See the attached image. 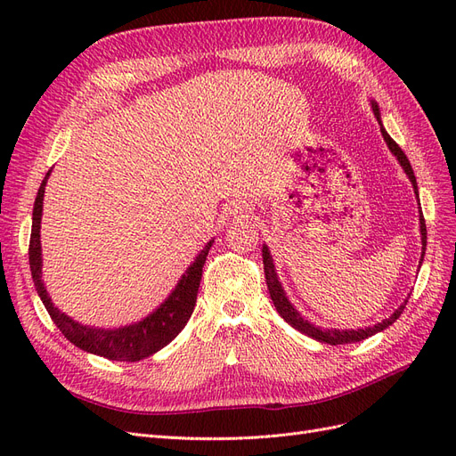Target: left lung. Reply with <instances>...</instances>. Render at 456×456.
Wrapping results in <instances>:
<instances>
[{"label":"left lung","instance_id":"left-lung-1","mask_svg":"<svg viewBox=\"0 0 456 456\" xmlns=\"http://www.w3.org/2000/svg\"><path fill=\"white\" fill-rule=\"evenodd\" d=\"M372 112H375V116H377V119H379V123H380V112H379V106H377L375 102H372ZM380 126H382V123H380ZM380 131H382V136H384L386 144H388V148L392 150V154L397 158L399 163H402V167L405 169L407 176L411 178L412 186H415V194H417V198H419V191H417V176H415V173H412V167H411V163H409L407 156L403 154V150L395 144V141L392 139V136H390L388 133L384 131V127H380ZM420 233H422V258H420V260H424V249H426V223H424L422 211H420ZM262 262H265L266 285H268V291H270V297H272V302H273L275 310L280 312V315L283 317V320H285L289 325L295 327L297 330H300V333H305V335H308V337H312V338H315V340H320V342H325V344H350V342H360V340L369 338L370 335L380 333V330H384L386 327H390V325L397 320V317L403 314L405 305L409 302V300H405L403 305L399 306V308L388 317V320H384V322H380V323H377V325H372V327L357 329V330L320 329V327H314L312 323H308V322L305 320V317H302V315L293 308L291 302L287 300V297H285V293H283V289H281V283L278 281V273H275V270H273V262H272V256H270V253H268V247H262Z\"/></svg>","mask_w":456,"mask_h":456}]
</instances>
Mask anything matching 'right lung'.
Listing matches in <instances>:
<instances>
[{"mask_svg":"<svg viewBox=\"0 0 456 456\" xmlns=\"http://www.w3.org/2000/svg\"><path fill=\"white\" fill-rule=\"evenodd\" d=\"M49 173L45 175L44 183H41L34 201L28 256H30V270H32L36 291L39 298L44 300V305L54 325H57L61 329V333L72 344H76L77 348L96 355H102L106 360L139 362L151 354H156L163 346H167V344L184 329L191 312H194L203 265H205L207 255H209L213 241L205 245V249L198 255L194 265L186 270V273L183 275V280L178 281L171 297L165 300L154 314H150L146 320L129 327L112 329V330L79 325L53 306V302L44 287V281H41L39 223H41V209H44V191H45Z\"/></svg>","mask_w":456,"mask_h":456,"instance_id":"add662e5","label":"right lung"}]
</instances>
